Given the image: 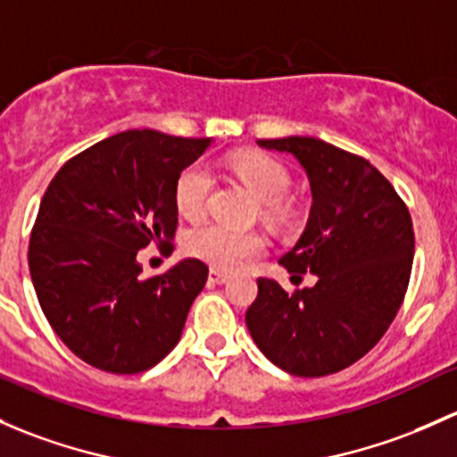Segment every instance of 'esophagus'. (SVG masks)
<instances>
[{
	"instance_id": "esophagus-1",
	"label": "esophagus",
	"mask_w": 457,
	"mask_h": 457,
	"mask_svg": "<svg viewBox=\"0 0 457 457\" xmlns=\"http://www.w3.org/2000/svg\"><path fill=\"white\" fill-rule=\"evenodd\" d=\"M208 280L212 282V285H225V282L229 280V276H228V273L219 271V269H210V273H208Z\"/></svg>"
}]
</instances>
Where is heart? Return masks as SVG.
Here are the masks:
<instances>
[{"label": "heart", "mask_w": 457, "mask_h": 457, "mask_svg": "<svg viewBox=\"0 0 457 457\" xmlns=\"http://www.w3.org/2000/svg\"><path fill=\"white\" fill-rule=\"evenodd\" d=\"M229 168L243 181L245 188L261 204L271 205V210L289 192L291 179L287 168L262 153L234 155L229 160ZM210 190H212V175L208 166L196 162L186 168L175 181V205L179 214L186 219H199L208 204ZM262 247L265 243L256 234H243L219 223L201 225L186 237L188 253L220 271H237L249 258L258 256Z\"/></svg>", "instance_id": "b5f03b06"}]
</instances>
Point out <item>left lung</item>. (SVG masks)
I'll return each mask as SVG.
<instances>
[{
  "label": "left lung",
  "instance_id": "left-lung-1",
  "mask_svg": "<svg viewBox=\"0 0 457 457\" xmlns=\"http://www.w3.org/2000/svg\"><path fill=\"white\" fill-rule=\"evenodd\" d=\"M258 146L289 153L304 168L309 220L280 265L317 282L287 293L261 278L245 321L273 366L326 377L370 353L401 309L414 262L410 210L370 162L333 144L289 136Z\"/></svg>",
  "mask_w": 457,
  "mask_h": 457
}]
</instances>
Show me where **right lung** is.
<instances>
[{
	"label": "right lung",
	"mask_w": 457,
	"mask_h": 457,
	"mask_svg": "<svg viewBox=\"0 0 457 457\" xmlns=\"http://www.w3.org/2000/svg\"><path fill=\"white\" fill-rule=\"evenodd\" d=\"M210 144L124 131L71 157L47 186L28 249L30 278L54 333L89 366L144 372L179 344L208 267L184 258L142 278L137 252L175 238V181Z\"/></svg>",
	"instance_id": "add662e5"
}]
</instances>
